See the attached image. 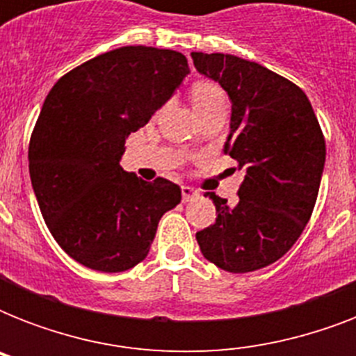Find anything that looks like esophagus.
Instances as JSON below:
<instances>
[{
	"instance_id": "34e87169",
	"label": "esophagus",
	"mask_w": 356,
	"mask_h": 356,
	"mask_svg": "<svg viewBox=\"0 0 356 356\" xmlns=\"http://www.w3.org/2000/svg\"><path fill=\"white\" fill-rule=\"evenodd\" d=\"M181 194H183V201L184 203H188L194 197H197V192L194 188H190V186H181Z\"/></svg>"
}]
</instances>
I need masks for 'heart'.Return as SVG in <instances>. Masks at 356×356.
Returning <instances> with one entry per match:
<instances>
[{
	"label": "heart",
	"instance_id": "obj_1",
	"mask_svg": "<svg viewBox=\"0 0 356 356\" xmlns=\"http://www.w3.org/2000/svg\"><path fill=\"white\" fill-rule=\"evenodd\" d=\"M192 103H194L195 113L211 108L214 105L225 103V94L216 83L211 81H197L192 86Z\"/></svg>",
	"mask_w": 356,
	"mask_h": 356
}]
</instances>
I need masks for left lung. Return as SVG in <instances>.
I'll return each instance as SVG.
<instances>
[{
	"instance_id": "obj_1",
	"label": "left lung",
	"mask_w": 356,
	"mask_h": 356,
	"mask_svg": "<svg viewBox=\"0 0 356 356\" xmlns=\"http://www.w3.org/2000/svg\"><path fill=\"white\" fill-rule=\"evenodd\" d=\"M195 70L231 99L225 153L245 170L238 203L216 205V222L195 233L203 257L231 273L279 260L314 211L325 166V138L309 97L292 81L257 63L223 53H192Z\"/></svg>"
}]
</instances>
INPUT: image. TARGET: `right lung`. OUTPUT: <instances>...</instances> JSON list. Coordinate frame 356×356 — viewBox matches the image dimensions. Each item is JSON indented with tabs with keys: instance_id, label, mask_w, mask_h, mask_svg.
I'll return each instance as SVG.
<instances>
[{
	"instance_id": "obj_1",
	"label": "right lung",
	"mask_w": 356,
	"mask_h": 356,
	"mask_svg": "<svg viewBox=\"0 0 356 356\" xmlns=\"http://www.w3.org/2000/svg\"><path fill=\"white\" fill-rule=\"evenodd\" d=\"M190 74L183 53L125 46L55 83L29 142V173L49 233L79 264L131 270L147 257L164 212L181 203L168 179L120 166L125 138L144 127Z\"/></svg>"
}]
</instances>
